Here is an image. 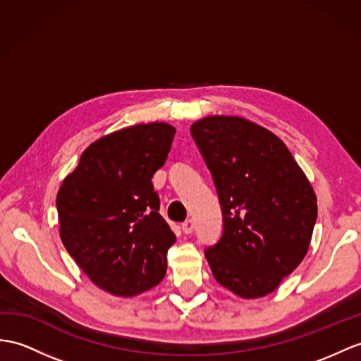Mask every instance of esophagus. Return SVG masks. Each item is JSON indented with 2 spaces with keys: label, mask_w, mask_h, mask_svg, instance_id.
<instances>
[{
  "label": "esophagus",
  "mask_w": 361,
  "mask_h": 361,
  "mask_svg": "<svg viewBox=\"0 0 361 361\" xmlns=\"http://www.w3.org/2000/svg\"><path fill=\"white\" fill-rule=\"evenodd\" d=\"M182 231L185 234H191L192 231H195V224H192V221H185L182 224Z\"/></svg>",
  "instance_id": "34e87169"
}]
</instances>
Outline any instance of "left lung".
Returning <instances> with one entry per match:
<instances>
[{"mask_svg": "<svg viewBox=\"0 0 361 361\" xmlns=\"http://www.w3.org/2000/svg\"><path fill=\"white\" fill-rule=\"evenodd\" d=\"M191 135L213 174L224 233L205 250L217 283L242 298L271 294L310 248L317 197L291 152L239 116H207Z\"/></svg>", "mask_w": 361, "mask_h": 361, "instance_id": "1", "label": "left lung"}]
</instances>
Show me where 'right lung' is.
Instances as JSON below:
<instances>
[{
    "instance_id": "obj_1",
    "label": "right lung",
    "mask_w": 361,
    "mask_h": 361,
    "mask_svg": "<svg viewBox=\"0 0 361 361\" xmlns=\"http://www.w3.org/2000/svg\"><path fill=\"white\" fill-rule=\"evenodd\" d=\"M174 133L165 122L113 131L87 147L61 183V240L105 293L133 297L165 276L176 235L159 214L152 178L165 164Z\"/></svg>"
}]
</instances>
